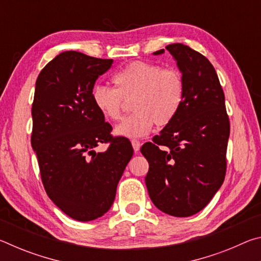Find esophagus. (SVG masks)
I'll return each mask as SVG.
<instances>
[{"mask_svg": "<svg viewBox=\"0 0 261 261\" xmlns=\"http://www.w3.org/2000/svg\"><path fill=\"white\" fill-rule=\"evenodd\" d=\"M131 144H132V147H134V151L137 153L139 151V148H140V146H141V144H140V141L139 140H137V139H132L131 140Z\"/></svg>", "mask_w": 261, "mask_h": 261, "instance_id": "34e87169", "label": "esophagus"}]
</instances>
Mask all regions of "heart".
Listing matches in <instances>:
<instances>
[{
    "instance_id": "heart-1",
    "label": "heart",
    "mask_w": 261,
    "mask_h": 261,
    "mask_svg": "<svg viewBox=\"0 0 261 261\" xmlns=\"http://www.w3.org/2000/svg\"><path fill=\"white\" fill-rule=\"evenodd\" d=\"M116 88L98 85L92 91V100L98 112L108 121H117L131 101L134 113L115 127V134L127 138L147 135L155 123L166 126L174 121L182 108L185 84L182 72L152 62L135 61L115 73Z\"/></svg>"
}]
</instances>
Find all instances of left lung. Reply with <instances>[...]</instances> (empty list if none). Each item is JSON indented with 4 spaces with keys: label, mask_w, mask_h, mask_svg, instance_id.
<instances>
[{
    "label": "left lung",
    "mask_w": 261,
    "mask_h": 261,
    "mask_svg": "<svg viewBox=\"0 0 261 261\" xmlns=\"http://www.w3.org/2000/svg\"><path fill=\"white\" fill-rule=\"evenodd\" d=\"M166 49L183 74L184 102L174 121L140 152L149 165L145 182L153 204L163 213L187 218L204 208L223 183L230 123L211 62L183 43Z\"/></svg>",
    "instance_id": "1"
}]
</instances>
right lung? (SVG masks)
I'll return each mask as SVG.
<instances>
[{
  "instance_id": "add662e5",
  "label": "right lung",
  "mask_w": 261,
  "mask_h": 261,
  "mask_svg": "<svg viewBox=\"0 0 261 261\" xmlns=\"http://www.w3.org/2000/svg\"><path fill=\"white\" fill-rule=\"evenodd\" d=\"M113 60L63 51L39 73L32 103L31 144L48 197L82 222L112 207L117 184L134 154L130 140L113 130L94 107L92 91ZM109 143L103 153L94 148Z\"/></svg>"
}]
</instances>
